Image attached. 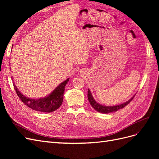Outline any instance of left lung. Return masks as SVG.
<instances>
[{"label": "left lung", "mask_w": 159, "mask_h": 159, "mask_svg": "<svg viewBox=\"0 0 159 159\" xmlns=\"http://www.w3.org/2000/svg\"><path fill=\"white\" fill-rule=\"evenodd\" d=\"M88 100L89 102V103L91 104V106L93 107V109L97 111L98 112H100L102 113H112V112H115L117 111V110L122 109L123 107H125L130 102H131V100L133 99V98L134 97V95L133 96V98H131L127 102H125L122 104L120 105H114V106H105V105H101L99 103H98L94 99V98H93L92 95H91V93L90 90L88 89Z\"/></svg>", "instance_id": "left-lung-1"}]
</instances>
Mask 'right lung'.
Listing matches in <instances>:
<instances>
[{"label": "right lung", "instance_id": "right-lung-1", "mask_svg": "<svg viewBox=\"0 0 159 159\" xmlns=\"http://www.w3.org/2000/svg\"><path fill=\"white\" fill-rule=\"evenodd\" d=\"M69 80L70 78H68L61 83L50 95L38 99L26 97L19 91L15 85L13 84V85L19 98L28 107L38 111L50 113L58 109L63 102L65 86L68 84Z\"/></svg>", "mask_w": 159, "mask_h": 159}]
</instances>
